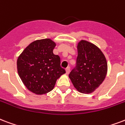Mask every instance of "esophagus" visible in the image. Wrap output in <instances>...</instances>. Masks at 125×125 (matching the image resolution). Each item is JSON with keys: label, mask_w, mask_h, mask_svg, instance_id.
Listing matches in <instances>:
<instances>
[{"label": "esophagus", "mask_w": 125, "mask_h": 125, "mask_svg": "<svg viewBox=\"0 0 125 125\" xmlns=\"http://www.w3.org/2000/svg\"><path fill=\"white\" fill-rule=\"evenodd\" d=\"M65 71H66V74L67 75H68L70 72V67H67L66 69H65Z\"/></svg>", "instance_id": "obj_1"}]
</instances>
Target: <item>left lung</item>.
Listing matches in <instances>:
<instances>
[{"mask_svg":"<svg viewBox=\"0 0 125 125\" xmlns=\"http://www.w3.org/2000/svg\"><path fill=\"white\" fill-rule=\"evenodd\" d=\"M77 48L76 66L69 77L77 91L90 94L98 88L107 75V60L102 50L90 42L81 40Z\"/></svg>","mask_w":125,"mask_h":125,"instance_id":"obj_1","label":"left lung"}]
</instances>
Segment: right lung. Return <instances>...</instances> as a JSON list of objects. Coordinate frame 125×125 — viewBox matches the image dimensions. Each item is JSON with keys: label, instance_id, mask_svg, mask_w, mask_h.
Returning a JSON list of instances; mask_svg holds the SVG:
<instances>
[{"label": "right lung", "instance_id": "right-lung-1", "mask_svg": "<svg viewBox=\"0 0 125 125\" xmlns=\"http://www.w3.org/2000/svg\"><path fill=\"white\" fill-rule=\"evenodd\" d=\"M56 45L50 39L37 40L18 57V75L25 87L34 94L42 95L51 91L57 79L65 73L60 56L53 53Z\"/></svg>", "mask_w": 125, "mask_h": 125}]
</instances>
